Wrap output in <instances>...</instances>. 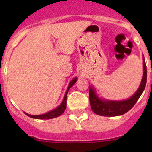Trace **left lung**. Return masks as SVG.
Segmentation results:
<instances>
[{
  "mask_svg": "<svg viewBox=\"0 0 152 152\" xmlns=\"http://www.w3.org/2000/svg\"><path fill=\"white\" fill-rule=\"evenodd\" d=\"M142 63H143V74H142L140 87L135 93L126 100L110 101L101 99L96 94L95 89L93 87H90L89 99H90L92 110L99 115L112 117V116L121 115L131 110L141 96L146 85L147 70L143 56H142Z\"/></svg>",
  "mask_w": 152,
  "mask_h": 152,
  "instance_id": "left-lung-1",
  "label": "left lung"
}]
</instances>
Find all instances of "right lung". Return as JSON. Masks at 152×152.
I'll return each instance as SVG.
<instances>
[{"label":"right lung","instance_id":"add662e5","mask_svg":"<svg viewBox=\"0 0 152 152\" xmlns=\"http://www.w3.org/2000/svg\"><path fill=\"white\" fill-rule=\"evenodd\" d=\"M77 81V78H74L71 82H70L69 84L68 87L67 89V91L65 94V97H64L63 101L61 103V104L57 107L56 108H55L54 110H51V111L48 112V113H45V114H42V115H29L27 114V113H25V114L26 115H28V117L32 118H35V119H52V118H54L56 117H59V115L62 114L65 111V108H66V100H67V92L69 91V89L72 87L76 82Z\"/></svg>","mask_w":152,"mask_h":152}]
</instances>
